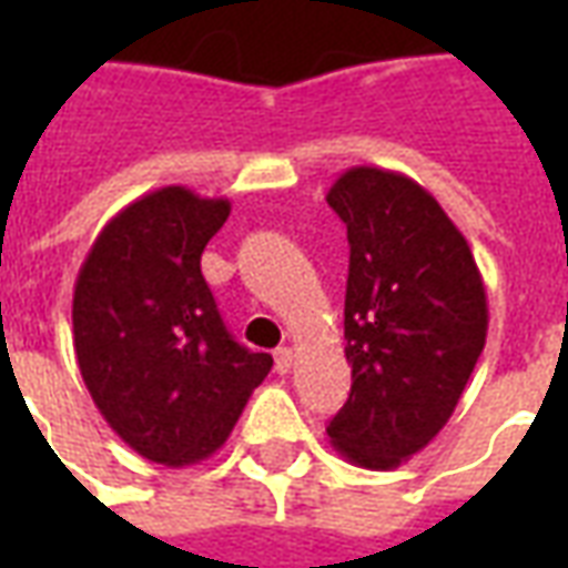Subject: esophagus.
Masks as SVG:
<instances>
[{
  "label": "esophagus",
  "instance_id": "34e87169",
  "mask_svg": "<svg viewBox=\"0 0 568 568\" xmlns=\"http://www.w3.org/2000/svg\"><path fill=\"white\" fill-rule=\"evenodd\" d=\"M273 356H276V371H280V374H288V371H292V362H295V353H292V346H280V349H276Z\"/></svg>",
  "mask_w": 568,
  "mask_h": 568
}]
</instances>
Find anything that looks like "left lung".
Instances as JSON below:
<instances>
[{
	"mask_svg": "<svg viewBox=\"0 0 568 568\" xmlns=\"http://www.w3.org/2000/svg\"><path fill=\"white\" fill-rule=\"evenodd\" d=\"M346 224L344 353L353 389L328 423L358 468H398L447 426L487 344V288L463 231L426 187L353 166L328 187Z\"/></svg>",
	"mask_w": 568,
	"mask_h": 568,
	"instance_id": "8db88e82",
	"label": "left lung"
}]
</instances>
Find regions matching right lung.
<instances>
[{
    "label": "right lung",
    "instance_id": "obj_1",
    "mask_svg": "<svg viewBox=\"0 0 568 568\" xmlns=\"http://www.w3.org/2000/svg\"><path fill=\"white\" fill-rule=\"evenodd\" d=\"M231 203L166 185L105 224L81 264L72 334L81 381L118 438L149 463L222 447L273 358L224 328L200 255Z\"/></svg>",
    "mask_w": 568,
    "mask_h": 568
}]
</instances>
